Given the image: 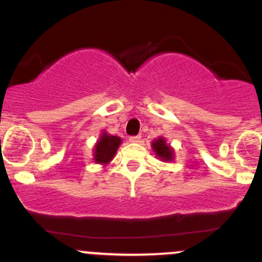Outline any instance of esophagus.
<instances>
[{
    "mask_svg": "<svg viewBox=\"0 0 262 262\" xmlns=\"http://www.w3.org/2000/svg\"><path fill=\"white\" fill-rule=\"evenodd\" d=\"M141 138H142L141 136H133L129 138V141H130L132 143H139V142H141Z\"/></svg>",
    "mask_w": 262,
    "mask_h": 262,
    "instance_id": "esophagus-1",
    "label": "esophagus"
}]
</instances>
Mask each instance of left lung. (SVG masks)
<instances>
[{
  "mask_svg": "<svg viewBox=\"0 0 262 262\" xmlns=\"http://www.w3.org/2000/svg\"><path fill=\"white\" fill-rule=\"evenodd\" d=\"M152 149L155 150L156 156L161 158V161H163V162H170L173 160V155H175L173 148H171L170 144L166 143L165 138H162V137L152 142Z\"/></svg>",
  "mask_w": 262,
  "mask_h": 262,
  "instance_id": "8db88e82",
  "label": "left lung"
}]
</instances>
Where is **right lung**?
<instances>
[{
    "label": "right lung",
    "instance_id": "1",
    "mask_svg": "<svg viewBox=\"0 0 262 262\" xmlns=\"http://www.w3.org/2000/svg\"><path fill=\"white\" fill-rule=\"evenodd\" d=\"M121 143V139L119 137L110 136L106 132H102L101 137L95 144L94 148V161L96 163L106 165L114 158L116 149Z\"/></svg>",
    "mask_w": 262,
    "mask_h": 262
}]
</instances>
